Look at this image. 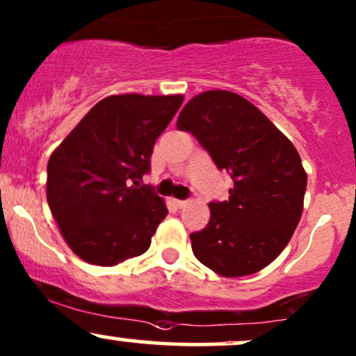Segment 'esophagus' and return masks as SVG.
Instances as JSON below:
<instances>
[{"label":"esophagus","instance_id":"34e87169","mask_svg":"<svg viewBox=\"0 0 356 356\" xmlns=\"http://www.w3.org/2000/svg\"><path fill=\"white\" fill-rule=\"evenodd\" d=\"M174 206L177 207V209H182V207H186V204H187V201H179V199H174Z\"/></svg>","mask_w":356,"mask_h":356}]
</instances>
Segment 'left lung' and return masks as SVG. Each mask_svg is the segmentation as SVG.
<instances>
[{
  "instance_id": "obj_1",
  "label": "left lung",
  "mask_w": 356,
  "mask_h": 356,
  "mask_svg": "<svg viewBox=\"0 0 356 356\" xmlns=\"http://www.w3.org/2000/svg\"><path fill=\"white\" fill-rule=\"evenodd\" d=\"M177 129L197 138L234 181L227 201L209 202V222L191 234L192 252L224 277L261 271L281 254L303 214L308 177L296 147L256 105L227 90L191 99Z\"/></svg>"
}]
</instances>
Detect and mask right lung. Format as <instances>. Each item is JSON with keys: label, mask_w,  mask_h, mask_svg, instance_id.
Masks as SVG:
<instances>
[{"label": "right lung", "mask_w": 356, "mask_h": 356, "mask_svg": "<svg viewBox=\"0 0 356 356\" xmlns=\"http://www.w3.org/2000/svg\"><path fill=\"white\" fill-rule=\"evenodd\" d=\"M182 102V95H110L53 150L47 201L80 259L117 266L149 249L167 207L138 181Z\"/></svg>", "instance_id": "1"}]
</instances>
